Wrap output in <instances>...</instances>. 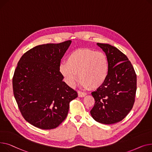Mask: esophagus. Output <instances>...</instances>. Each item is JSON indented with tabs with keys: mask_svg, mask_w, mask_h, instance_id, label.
Segmentation results:
<instances>
[{
	"mask_svg": "<svg viewBox=\"0 0 152 152\" xmlns=\"http://www.w3.org/2000/svg\"><path fill=\"white\" fill-rule=\"evenodd\" d=\"M86 95V93H83L82 91H78V97H85Z\"/></svg>",
	"mask_w": 152,
	"mask_h": 152,
	"instance_id": "1",
	"label": "esophagus"
}]
</instances>
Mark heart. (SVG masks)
Wrapping results in <instances>:
<instances>
[{"mask_svg": "<svg viewBox=\"0 0 152 152\" xmlns=\"http://www.w3.org/2000/svg\"><path fill=\"white\" fill-rule=\"evenodd\" d=\"M59 71L70 86L75 85L78 77L80 84L91 89L101 87L105 82L109 72V62L105 53L89 48L76 49L62 62Z\"/></svg>", "mask_w": 152, "mask_h": 152, "instance_id": "1", "label": "heart"}]
</instances>
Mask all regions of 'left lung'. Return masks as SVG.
<instances>
[{"label": "left lung", "mask_w": 152, "mask_h": 152, "mask_svg": "<svg viewBox=\"0 0 152 152\" xmlns=\"http://www.w3.org/2000/svg\"><path fill=\"white\" fill-rule=\"evenodd\" d=\"M109 62V72L105 82L91 93L95 104L90 111L96 121L110 124L126 117L132 109L137 89V77L127 56L107 43H97Z\"/></svg>", "instance_id": "1"}]
</instances>
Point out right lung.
<instances>
[{"label":"right lung","instance_id":"right-lung-1","mask_svg":"<svg viewBox=\"0 0 152 152\" xmlns=\"http://www.w3.org/2000/svg\"><path fill=\"white\" fill-rule=\"evenodd\" d=\"M72 41L48 43L25 53L13 77L14 96L24 118L42 129L58 127L68 114L69 103L78 96L62 81L61 59Z\"/></svg>","mask_w":152,"mask_h":152}]
</instances>
